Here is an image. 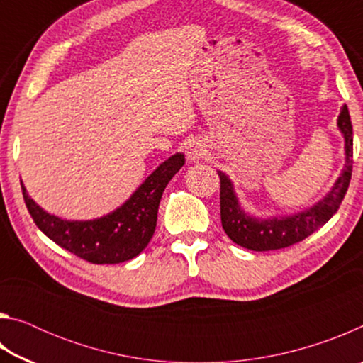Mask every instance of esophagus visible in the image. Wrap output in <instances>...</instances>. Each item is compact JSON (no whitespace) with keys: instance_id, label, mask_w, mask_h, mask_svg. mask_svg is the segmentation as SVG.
I'll return each instance as SVG.
<instances>
[{"instance_id":"esophagus-1","label":"esophagus","mask_w":363,"mask_h":363,"mask_svg":"<svg viewBox=\"0 0 363 363\" xmlns=\"http://www.w3.org/2000/svg\"><path fill=\"white\" fill-rule=\"evenodd\" d=\"M186 153L190 162H199L200 158H203L206 155V144L200 139H194L192 143L186 147Z\"/></svg>"}]
</instances>
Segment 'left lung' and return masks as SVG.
I'll return each mask as SVG.
<instances>
[{"label": "left lung", "instance_id": "8db88e82", "mask_svg": "<svg viewBox=\"0 0 363 363\" xmlns=\"http://www.w3.org/2000/svg\"><path fill=\"white\" fill-rule=\"evenodd\" d=\"M344 139V168L333 186L309 208L286 216H255L245 211L235 187L224 171H218L220 179V223L233 243L253 251L286 248L314 233L337 211L347 192L352 176V125L347 106L344 104L336 121Z\"/></svg>", "mask_w": 363, "mask_h": 363}]
</instances>
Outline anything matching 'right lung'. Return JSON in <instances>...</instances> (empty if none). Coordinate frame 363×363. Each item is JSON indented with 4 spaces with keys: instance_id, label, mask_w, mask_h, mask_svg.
<instances>
[{
    "instance_id": "1",
    "label": "right lung",
    "mask_w": 363,
    "mask_h": 363,
    "mask_svg": "<svg viewBox=\"0 0 363 363\" xmlns=\"http://www.w3.org/2000/svg\"><path fill=\"white\" fill-rule=\"evenodd\" d=\"M184 163L182 152L171 155L145 177L125 203L94 219L69 220L54 216L28 195L23 182L22 194L35 224L54 243L93 264H118L136 257L149 245L163 190Z\"/></svg>"
}]
</instances>
